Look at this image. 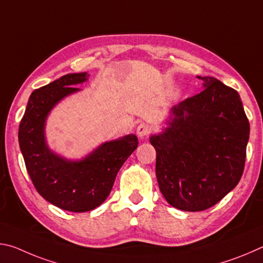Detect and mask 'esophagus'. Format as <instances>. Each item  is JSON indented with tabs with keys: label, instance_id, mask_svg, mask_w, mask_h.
<instances>
[{
	"label": "esophagus",
	"instance_id": "1",
	"mask_svg": "<svg viewBox=\"0 0 263 263\" xmlns=\"http://www.w3.org/2000/svg\"><path fill=\"white\" fill-rule=\"evenodd\" d=\"M149 131H151L149 126L147 125V124H144V123L140 124V125H138V127H137V135H138V137H140V138H144L146 136H148Z\"/></svg>",
	"mask_w": 263,
	"mask_h": 263
}]
</instances>
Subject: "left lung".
Here are the masks:
<instances>
[{
	"label": "left lung",
	"instance_id": "obj_1",
	"mask_svg": "<svg viewBox=\"0 0 263 263\" xmlns=\"http://www.w3.org/2000/svg\"><path fill=\"white\" fill-rule=\"evenodd\" d=\"M203 91L169 110L166 127L149 137L157 151L159 188L172 206L203 211L239 183L249 123L237 90L197 77Z\"/></svg>",
	"mask_w": 263,
	"mask_h": 263
}]
</instances>
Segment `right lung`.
Instances as JSON below:
<instances>
[{"instance_id":"obj_1","label":"right lung","mask_w":263,"mask_h":263,"mask_svg":"<svg viewBox=\"0 0 263 263\" xmlns=\"http://www.w3.org/2000/svg\"><path fill=\"white\" fill-rule=\"evenodd\" d=\"M89 75L66 74L30 95L18 130L21 152L34 188L53 205L72 212L100 206L108 197L117 173L138 147V138L126 135L105 141L86 157L69 160L48 146L47 117L61 100L81 90L75 86Z\"/></svg>"}]
</instances>
